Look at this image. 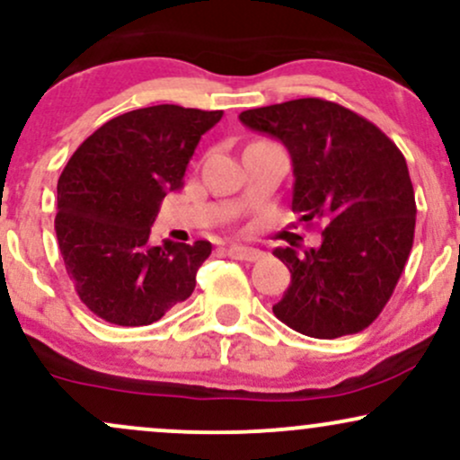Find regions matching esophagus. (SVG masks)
<instances>
[{"mask_svg": "<svg viewBox=\"0 0 460 460\" xmlns=\"http://www.w3.org/2000/svg\"><path fill=\"white\" fill-rule=\"evenodd\" d=\"M226 252H229V257H234V260H240V261H257L261 257V251H257V248L237 246V244H231L226 248Z\"/></svg>", "mask_w": 460, "mask_h": 460, "instance_id": "esophagus-1", "label": "esophagus"}]
</instances>
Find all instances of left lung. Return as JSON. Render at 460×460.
<instances>
[{
    "label": "left lung",
    "mask_w": 460,
    "mask_h": 460,
    "mask_svg": "<svg viewBox=\"0 0 460 460\" xmlns=\"http://www.w3.org/2000/svg\"><path fill=\"white\" fill-rule=\"evenodd\" d=\"M240 120L288 146L292 212L324 225L318 248H274L292 272L274 315L318 340L367 329L413 248L417 208L402 151L367 119L318 97L246 110Z\"/></svg>",
    "instance_id": "1"
}]
</instances>
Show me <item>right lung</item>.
Masks as SVG:
<instances>
[{"mask_svg": "<svg viewBox=\"0 0 460 460\" xmlns=\"http://www.w3.org/2000/svg\"><path fill=\"white\" fill-rule=\"evenodd\" d=\"M223 119L181 105L125 112L88 136L58 179L56 235L79 300L119 326L153 324L183 303L212 255L208 240L151 246V225L200 136Z\"/></svg>", "mask_w": 460, "mask_h": 460, "instance_id": "obj_1", "label": "right lung"}]
</instances>
